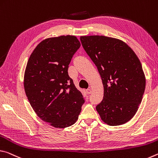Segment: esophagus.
Listing matches in <instances>:
<instances>
[{
  "mask_svg": "<svg viewBox=\"0 0 158 158\" xmlns=\"http://www.w3.org/2000/svg\"><path fill=\"white\" fill-rule=\"evenodd\" d=\"M86 93H87V94H90L92 93V89L89 88L86 89Z\"/></svg>",
  "mask_w": 158,
  "mask_h": 158,
  "instance_id": "esophagus-1",
  "label": "esophagus"
}]
</instances>
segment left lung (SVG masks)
<instances>
[{"label":"left lung","mask_w":158,"mask_h":158,"mask_svg":"<svg viewBox=\"0 0 158 158\" xmlns=\"http://www.w3.org/2000/svg\"><path fill=\"white\" fill-rule=\"evenodd\" d=\"M82 47L97 66L103 85V98L96 107L102 120L120 125L136 114L146 87L142 66L123 41L103 35L81 36Z\"/></svg>","instance_id":"8db88e82"}]
</instances>
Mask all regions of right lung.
I'll return each mask as SVG.
<instances>
[{"label": "right lung", "mask_w": 158, "mask_h": 158, "mask_svg": "<svg viewBox=\"0 0 158 158\" xmlns=\"http://www.w3.org/2000/svg\"><path fill=\"white\" fill-rule=\"evenodd\" d=\"M80 47L74 35L47 38L36 46L26 67L24 85L28 102L41 120L56 128L73 125L85 103L68 73Z\"/></svg>", "instance_id": "add662e5"}]
</instances>
